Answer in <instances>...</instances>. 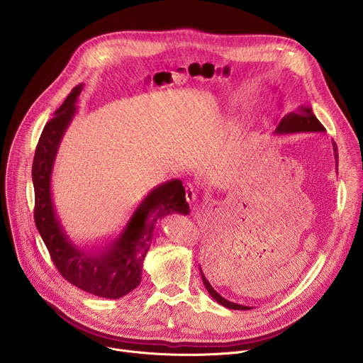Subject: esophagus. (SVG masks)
<instances>
[{"mask_svg": "<svg viewBox=\"0 0 363 363\" xmlns=\"http://www.w3.org/2000/svg\"><path fill=\"white\" fill-rule=\"evenodd\" d=\"M196 192H198V188L194 182H186L185 184V196H186V201L188 202H195L196 199Z\"/></svg>", "mask_w": 363, "mask_h": 363, "instance_id": "1", "label": "esophagus"}]
</instances>
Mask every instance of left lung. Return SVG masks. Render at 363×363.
<instances>
[{"label":"left lung","instance_id":"left-lung-1","mask_svg":"<svg viewBox=\"0 0 363 363\" xmlns=\"http://www.w3.org/2000/svg\"><path fill=\"white\" fill-rule=\"evenodd\" d=\"M306 133V132H325V128L323 125L318 121V118L315 116L312 108L310 106H298L296 111L284 115L274 133L277 135H289V133ZM333 150H335V160H336V165H337V147L333 142ZM199 272H201V279L203 281V286L205 289L208 290V293L211 294V297L218 301L221 306L224 307H228V308H233V310H250L251 307L250 306H242V304H237V303H233L227 298H224L220 293H217V290H214V287L210 284V281L206 280V277L203 276L201 267H199Z\"/></svg>","mask_w":363,"mask_h":363}]
</instances>
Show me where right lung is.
I'll use <instances>...</instances> for the list:
<instances>
[{
    "label": "right lung",
    "instance_id": "right-lung-1",
    "mask_svg": "<svg viewBox=\"0 0 363 363\" xmlns=\"http://www.w3.org/2000/svg\"><path fill=\"white\" fill-rule=\"evenodd\" d=\"M83 84L76 86L63 105L43 129L33 161L35 195L34 221L37 230L60 274L73 286L106 298H119L140 283L145 255L150 247L155 224L172 213L186 216L189 205L179 179L155 186L136 206L129 221L109 242L99 248L76 245L66 234L51 196L57 150L77 106Z\"/></svg>",
    "mask_w": 363,
    "mask_h": 363
}]
</instances>
